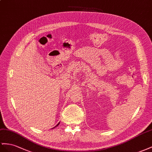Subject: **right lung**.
Segmentation results:
<instances>
[{
  "label": "right lung",
  "mask_w": 152,
  "mask_h": 152,
  "mask_svg": "<svg viewBox=\"0 0 152 152\" xmlns=\"http://www.w3.org/2000/svg\"><path fill=\"white\" fill-rule=\"evenodd\" d=\"M58 124H59V123H58V124H57V125H56V126H58Z\"/></svg>",
  "instance_id": "add662e5"
}]
</instances>
